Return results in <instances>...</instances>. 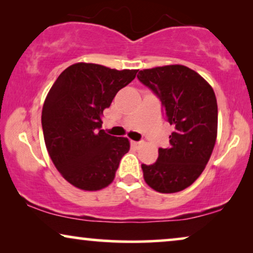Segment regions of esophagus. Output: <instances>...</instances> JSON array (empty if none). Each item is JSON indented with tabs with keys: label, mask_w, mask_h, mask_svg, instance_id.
I'll list each match as a JSON object with an SVG mask.
<instances>
[{
	"label": "esophagus",
	"mask_w": 253,
	"mask_h": 253,
	"mask_svg": "<svg viewBox=\"0 0 253 253\" xmlns=\"http://www.w3.org/2000/svg\"><path fill=\"white\" fill-rule=\"evenodd\" d=\"M140 142H136V140H131V145H132L133 147H138L140 145Z\"/></svg>",
	"instance_id": "34e87169"
}]
</instances>
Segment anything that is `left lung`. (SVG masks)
<instances>
[{"label":"left lung","instance_id":"8db88e82","mask_svg":"<svg viewBox=\"0 0 253 253\" xmlns=\"http://www.w3.org/2000/svg\"><path fill=\"white\" fill-rule=\"evenodd\" d=\"M138 80L159 97L173 126L169 147L152 165L142 164L145 182L159 193L191 186L211 158L217 136V102L211 84L182 65L139 71Z\"/></svg>","mask_w":253,"mask_h":253}]
</instances>
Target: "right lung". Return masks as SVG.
Here are the masks:
<instances>
[{"label": "right lung", "instance_id": "obj_1", "mask_svg": "<svg viewBox=\"0 0 253 253\" xmlns=\"http://www.w3.org/2000/svg\"><path fill=\"white\" fill-rule=\"evenodd\" d=\"M137 72L78 62L51 87L42 111V133L52 162L71 185L98 191L113 182L130 143L104 132L101 116Z\"/></svg>", "mask_w": 253, "mask_h": 253}]
</instances>
